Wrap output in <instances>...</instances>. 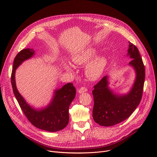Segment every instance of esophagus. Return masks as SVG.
<instances>
[{
    "instance_id": "obj_1",
    "label": "esophagus",
    "mask_w": 157,
    "mask_h": 157,
    "mask_svg": "<svg viewBox=\"0 0 157 157\" xmlns=\"http://www.w3.org/2000/svg\"><path fill=\"white\" fill-rule=\"evenodd\" d=\"M87 91V89L85 87H81L78 90V93L79 94H82V93H84L86 92Z\"/></svg>"
}]
</instances>
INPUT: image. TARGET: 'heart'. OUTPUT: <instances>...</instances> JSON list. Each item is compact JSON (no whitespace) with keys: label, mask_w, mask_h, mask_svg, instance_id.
<instances>
[{"label":"heart","mask_w":157,"mask_h":157,"mask_svg":"<svg viewBox=\"0 0 157 157\" xmlns=\"http://www.w3.org/2000/svg\"><path fill=\"white\" fill-rule=\"evenodd\" d=\"M97 54L96 48L91 47L86 48L74 55L71 57L72 61L77 65H83L91 60ZM108 63V59L105 56L96 57L89 62L86 68V74L91 81L98 80L102 75ZM64 68L68 71H72V66L68 63H64Z\"/></svg>","instance_id":"b5f03b06"}]
</instances>
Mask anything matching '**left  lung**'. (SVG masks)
Returning <instances> with one entry per match:
<instances>
[{
    "instance_id": "obj_1",
    "label": "left lung",
    "mask_w": 157,
    "mask_h": 157,
    "mask_svg": "<svg viewBox=\"0 0 157 157\" xmlns=\"http://www.w3.org/2000/svg\"><path fill=\"white\" fill-rule=\"evenodd\" d=\"M127 56L132 59L128 65L133 68L136 78L127 93L114 91L109 86V76H104L94 86L93 95L94 121L101 126L110 127L127 119L139 105L145 81V66L138 48L130 42Z\"/></svg>"
}]
</instances>
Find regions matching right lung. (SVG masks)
<instances>
[{
	"label": "right lung",
	"instance_id": "obj_1",
	"mask_svg": "<svg viewBox=\"0 0 157 157\" xmlns=\"http://www.w3.org/2000/svg\"><path fill=\"white\" fill-rule=\"evenodd\" d=\"M35 54L33 49L21 50L15 56L11 75V82L14 95L22 111L28 120L35 127L50 132H55L65 128L69 122V107L76 96V89L72 83H68L61 88L54 90L49 104L41 108H35L24 98L16 86L15 71L25 61Z\"/></svg>",
	"mask_w": 157,
	"mask_h": 157
}]
</instances>
